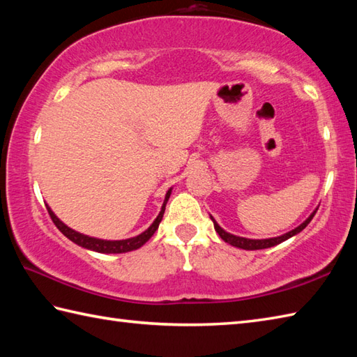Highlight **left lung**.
Segmentation results:
<instances>
[{"mask_svg": "<svg viewBox=\"0 0 357 357\" xmlns=\"http://www.w3.org/2000/svg\"><path fill=\"white\" fill-rule=\"evenodd\" d=\"M317 208H319V207H317ZM317 208H314V210H313V213L310 215V216L305 219L304 222H302V224H299L298 227H296V229H293V230H290V231H287V233H284V234H280V236L267 238V239H250V238L236 236V234H231V233H229V231H225V230L222 229V227L219 225V224L215 221V218L211 216V215H210V219H211V221H213L215 230L218 231L219 236H221V239H222L224 242H227V244H230V245H233V247H238V248H242V250H262V248L275 247V245L280 244V242H284V241H287V239L293 238L294 234L301 233V231L304 230L305 227L310 224V221H312L313 216L316 215Z\"/></svg>", "mask_w": 357, "mask_h": 357, "instance_id": "obj_1", "label": "left lung"}]
</instances>
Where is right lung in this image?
Segmentation results:
<instances>
[{"mask_svg": "<svg viewBox=\"0 0 357 357\" xmlns=\"http://www.w3.org/2000/svg\"><path fill=\"white\" fill-rule=\"evenodd\" d=\"M173 188V187H172ZM172 188H169L165 193V198L162 202V207L161 211H159V215L156 216V219L146 231H142L138 236H133V238H128V239H119V241H109V239H100V238H93V236H89V234H82L77 230L70 229L69 225H66L61 219H59L55 213H53L52 208L47 206L49 210V215L52 218L53 224L58 227V230L61 231L66 238H69L75 244L82 247V248H87V250H92V252L96 253H105V255H116V253H127V252H133V250H138L139 247H142L146 242L153 236L155 231L158 230L159 222L162 221V216H164V211H165V204L169 201L170 195H172Z\"/></svg>", "mask_w": 357, "mask_h": 357, "instance_id": "1", "label": "right lung"}]
</instances>
